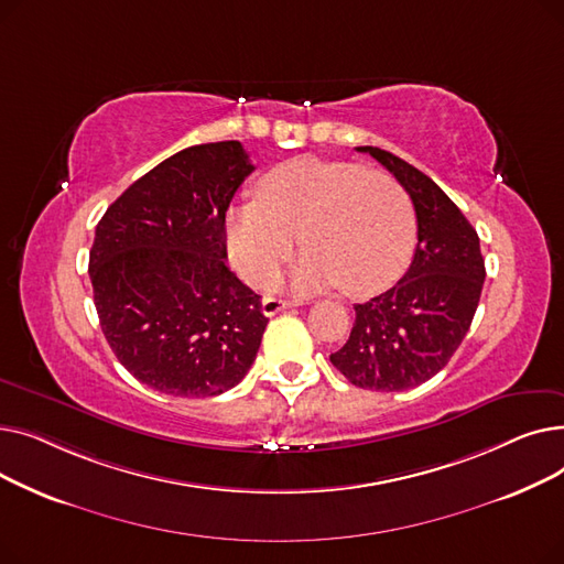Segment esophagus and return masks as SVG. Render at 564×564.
I'll return each mask as SVG.
<instances>
[{"mask_svg":"<svg viewBox=\"0 0 564 564\" xmlns=\"http://www.w3.org/2000/svg\"><path fill=\"white\" fill-rule=\"evenodd\" d=\"M292 306H297V304L290 302V300H276V297H264L262 300V313L270 315V317L285 311V308H292Z\"/></svg>","mask_w":564,"mask_h":564,"instance_id":"1","label":"esophagus"}]
</instances>
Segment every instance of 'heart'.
Masks as SVG:
<instances>
[{"label":"heart","instance_id":"1","mask_svg":"<svg viewBox=\"0 0 564 564\" xmlns=\"http://www.w3.org/2000/svg\"><path fill=\"white\" fill-rule=\"evenodd\" d=\"M297 232L308 249L292 270L294 290L343 285L347 294H370L402 272L416 215L391 173L304 158L264 173L260 198L230 207L226 217L228 256L256 285L276 279Z\"/></svg>","mask_w":564,"mask_h":564}]
</instances>
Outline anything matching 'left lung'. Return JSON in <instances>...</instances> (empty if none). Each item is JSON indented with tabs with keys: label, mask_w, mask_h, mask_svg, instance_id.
<instances>
[{
	"label": "left lung",
	"mask_w": 564,
	"mask_h": 564,
	"mask_svg": "<svg viewBox=\"0 0 564 564\" xmlns=\"http://www.w3.org/2000/svg\"><path fill=\"white\" fill-rule=\"evenodd\" d=\"M411 196L419 245L406 274L357 304L349 340L332 364L359 389L406 391L451 361L476 315L485 283L480 237L432 177L375 145H359Z\"/></svg>",
	"instance_id": "obj_1"
}]
</instances>
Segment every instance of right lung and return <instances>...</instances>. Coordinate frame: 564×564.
<instances>
[{
  "instance_id": "add662e5",
  "label": "right lung",
  "mask_w": 564,
  "mask_h": 564,
  "mask_svg": "<svg viewBox=\"0 0 564 564\" xmlns=\"http://www.w3.org/2000/svg\"><path fill=\"white\" fill-rule=\"evenodd\" d=\"M253 171L240 141L189 145L141 175L96 226L88 276L116 359L166 395L237 387L267 327L226 267V210Z\"/></svg>"
}]
</instances>
